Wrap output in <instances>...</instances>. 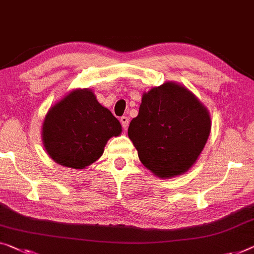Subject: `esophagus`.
Listing matches in <instances>:
<instances>
[{"label": "esophagus", "mask_w": 254, "mask_h": 254, "mask_svg": "<svg viewBox=\"0 0 254 254\" xmlns=\"http://www.w3.org/2000/svg\"><path fill=\"white\" fill-rule=\"evenodd\" d=\"M120 122H121V124H122L123 128H127V127H128V119H127V116H122V117H121Z\"/></svg>", "instance_id": "1"}]
</instances>
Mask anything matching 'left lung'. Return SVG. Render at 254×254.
I'll return each instance as SVG.
<instances>
[{
    "instance_id": "8db88e82",
    "label": "left lung",
    "mask_w": 254,
    "mask_h": 254,
    "mask_svg": "<svg viewBox=\"0 0 254 254\" xmlns=\"http://www.w3.org/2000/svg\"><path fill=\"white\" fill-rule=\"evenodd\" d=\"M211 117L185 86L166 82L142 94L127 134L139 160L162 179L187 172L207 141Z\"/></svg>"
}]
</instances>
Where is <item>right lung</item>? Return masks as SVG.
I'll return each mask as SVG.
<instances>
[{"label":"right lung","instance_id":"add662e5","mask_svg":"<svg viewBox=\"0 0 254 254\" xmlns=\"http://www.w3.org/2000/svg\"><path fill=\"white\" fill-rule=\"evenodd\" d=\"M122 132L119 120L89 89H76L49 109L42 126L44 148L56 163L84 169Z\"/></svg>","mask_w":254,"mask_h":254}]
</instances>
